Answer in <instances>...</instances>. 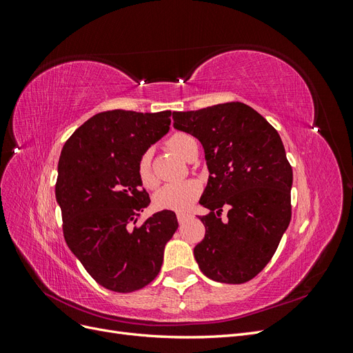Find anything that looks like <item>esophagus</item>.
Here are the masks:
<instances>
[{"instance_id":"1","label":"esophagus","mask_w":353,"mask_h":353,"mask_svg":"<svg viewBox=\"0 0 353 353\" xmlns=\"http://www.w3.org/2000/svg\"><path fill=\"white\" fill-rule=\"evenodd\" d=\"M176 219H178L179 223H184L185 221L190 219V215H188V213H176Z\"/></svg>"}]
</instances>
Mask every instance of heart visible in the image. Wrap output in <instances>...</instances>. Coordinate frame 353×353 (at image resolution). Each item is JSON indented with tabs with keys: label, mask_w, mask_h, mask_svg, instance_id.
<instances>
[{
	"label": "heart",
	"mask_w": 353,
	"mask_h": 353,
	"mask_svg": "<svg viewBox=\"0 0 353 353\" xmlns=\"http://www.w3.org/2000/svg\"><path fill=\"white\" fill-rule=\"evenodd\" d=\"M168 147L179 157L190 159L191 153L197 147L196 140L185 132H176L168 140ZM137 174L141 184L145 188H154L157 185V178L152 166V150H145L137 163ZM201 184L196 179H187L183 183L166 184L160 188L153 197L154 206L157 209L183 212L191 208V205L200 197Z\"/></svg>",
	"instance_id": "heart-1"
}]
</instances>
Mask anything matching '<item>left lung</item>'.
<instances>
[{
  "mask_svg": "<svg viewBox=\"0 0 353 353\" xmlns=\"http://www.w3.org/2000/svg\"><path fill=\"white\" fill-rule=\"evenodd\" d=\"M174 128L205 148L209 179L200 205L205 239L194 248L210 280L241 284L271 261L292 219L293 170L279 132L250 105L231 101L174 112ZM229 209L227 221L220 219Z\"/></svg>",
  "mask_w": 353,
  "mask_h": 353,
  "instance_id": "1",
  "label": "left lung"
}]
</instances>
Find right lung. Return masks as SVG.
Segmentation results:
<instances>
[{
    "label": "right lung",
    "instance_id": "right-lung-1",
    "mask_svg": "<svg viewBox=\"0 0 353 353\" xmlns=\"http://www.w3.org/2000/svg\"><path fill=\"white\" fill-rule=\"evenodd\" d=\"M170 110H109L74 131L59 160L56 199L63 236L83 268L108 290L131 293L150 284L178 228L172 210L134 227L150 197L137 163L170 125Z\"/></svg>",
    "mask_w": 353,
    "mask_h": 353
}]
</instances>
